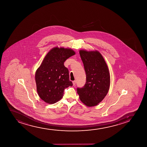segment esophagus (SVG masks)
Listing matches in <instances>:
<instances>
[{"mask_svg":"<svg viewBox=\"0 0 147 147\" xmlns=\"http://www.w3.org/2000/svg\"><path fill=\"white\" fill-rule=\"evenodd\" d=\"M73 85L74 86V85H76V81H73Z\"/></svg>","mask_w":147,"mask_h":147,"instance_id":"obj_1","label":"esophagus"}]
</instances>
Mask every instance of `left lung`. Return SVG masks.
Instances as JSON below:
<instances>
[{"label":"left lung","mask_w":147,"mask_h":147,"mask_svg":"<svg viewBox=\"0 0 147 147\" xmlns=\"http://www.w3.org/2000/svg\"><path fill=\"white\" fill-rule=\"evenodd\" d=\"M86 73L84 86L77 88L80 100L88 107H94L100 102L108 93L110 74L103 57L97 51H80Z\"/></svg>","instance_id":"obj_1"}]
</instances>
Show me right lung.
I'll use <instances>...</instances> for the list:
<instances>
[{"label": "right lung", "mask_w": 147, "mask_h": 147, "mask_svg": "<svg viewBox=\"0 0 147 147\" xmlns=\"http://www.w3.org/2000/svg\"><path fill=\"white\" fill-rule=\"evenodd\" d=\"M75 54L71 49L55 47L48 53L36 71L37 90L42 100L53 104L61 99L64 91L73 86L69 80V71L64 63Z\"/></svg>", "instance_id": "right-lung-1"}]
</instances>
